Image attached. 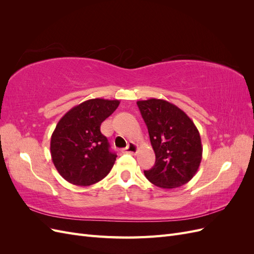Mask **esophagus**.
<instances>
[{"instance_id":"obj_1","label":"esophagus","mask_w":254,"mask_h":254,"mask_svg":"<svg viewBox=\"0 0 254 254\" xmlns=\"http://www.w3.org/2000/svg\"><path fill=\"white\" fill-rule=\"evenodd\" d=\"M123 152L131 153V155H135L137 152V145L133 142H130L125 149H123Z\"/></svg>"}]
</instances>
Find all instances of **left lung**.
<instances>
[{
	"mask_svg": "<svg viewBox=\"0 0 254 254\" xmlns=\"http://www.w3.org/2000/svg\"><path fill=\"white\" fill-rule=\"evenodd\" d=\"M148 128L156 163L145 177L162 189H176L197 173L202 159L200 134L187 113L164 99L137 101Z\"/></svg>",
	"mask_w": 254,
	"mask_h": 254,
	"instance_id": "8db88e82",
	"label": "left lung"
}]
</instances>
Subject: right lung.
Segmentation results:
<instances>
[{
  "mask_svg": "<svg viewBox=\"0 0 254 254\" xmlns=\"http://www.w3.org/2000/svg\"><path fill=\"white\" fill-rule=\"evenodd\" d=\"M120 101L93 98L68 110L51 137V156L56 170L67 182L89 187L104 179L117 160L102 123L115 111Z\"/></svg>",
  "mask_w": 254,
  "mask_h": 254,
  "instance_id": "right-lung-1",
  "label": "right lung"
}]
</instances>
